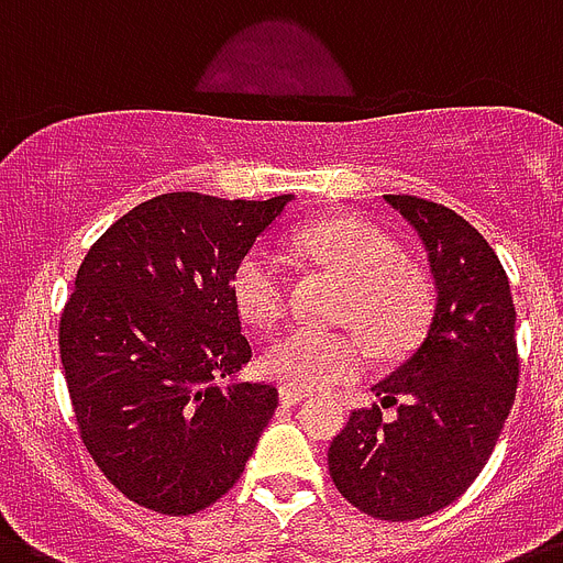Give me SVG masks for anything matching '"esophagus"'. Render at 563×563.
<instances>
[{
    "label": "esophagus",
    "instance_id": "obj_1",
    "mask_svg": "<svg viewBox=\"0 0 563 563\" xmlns=\"http://www.w3.org/2000/svg\"><path fill=\"white\" fill-rule=\"evenodd\" d=\"M309 398V395H306V391H300V389H291V386H280V400L286 406H295V404H300V400H306Z\"/></svg>",
    "mask_w": 563,
    "mask_h": 563
}]
</instances>
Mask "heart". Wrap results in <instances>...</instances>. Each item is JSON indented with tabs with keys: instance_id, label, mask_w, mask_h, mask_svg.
I'll use <instances>...</instances> for the list:
<instances>
[{
	"instance_id": "heart-1",
	"label": "heart",
	"mask_w": 563,
	"mask_h": 563,
	"mask_svg": "<svg viewBox=\"0 0 563 563\" xmlns=\"http://www.w3.org/2000/svg\"><path fill=\"white\" fill-rule=\"evenodd\" d=\"M291 245L349 280L346 320L361 325L384 354L418 343L432 314V289L418 268L400 263L395 240L361 217H325L297 229ZM231 297L240 318L274 325L286 311V274L272 249H252L231 274ZM263 372L300 391L346 384L366 366V343L357 332H318L297 325L263 352Z\"/></svg>"
}]
</instances>
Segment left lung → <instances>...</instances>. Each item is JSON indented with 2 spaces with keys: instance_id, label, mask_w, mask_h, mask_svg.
Listing matches in <instances>:
<instances>
[{
  "instance_id": "8db88e82",
  "label": "left lung",
  "mask_w": 563,
  "mask_h": 563,
  "mask_svg": "<svg viewBox=\"0 0 563 563\" xmlns=\"http://www.w3.org/2000/svg\"><path fill=\"white\" fill-rule=\"evenodd\" d=\"M418 231L434 280L427 334L375 384L385 408L352 412L329 446L340 495L380 521H415L466 493L498 441L518 386L515 306L498 254L438 202L384 194Z\"/></svg>"
}]
</instances>
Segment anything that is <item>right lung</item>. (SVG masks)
Listing matches in <instances>:
<instances>
[{"mask_svg":"<svg viewBox=\"0 0 563 563\" xmlns=\"http://www.w3.org/2000/svg\"><path fill=\"white\" fill-rule=\"evenodd\" d=\"M291 200L159 194L85 254L59 357L85 450L140 507H211L238 484L277 409L274 386L238 380L252 346L231 274Z\"/></svg>","mask_w":563,"mask_h":563,"instance_id":"right-lung-1","label":"right lung"}]
</instances>
